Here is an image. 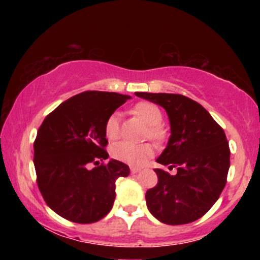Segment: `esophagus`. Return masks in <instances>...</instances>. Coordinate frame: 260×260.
I'll return each mask as SVG.
<instances>
[{"mask_svg": "<svg viewBox=\"0 0 260 260\" xmlns=\"http://www.w3.org/2000/svg\"><path fill=\"white\" fill-rule=\"evenodd\" d=\"M130 172H131V174H137L138 172H140V169L134 168V167H133V168H130Z\"/></svg>", "mask_w": 260, "mask_h": 260, "instance_id": "1", "label": "esophagus"}]
</instances>
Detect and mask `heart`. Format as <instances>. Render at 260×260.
<instances>
[{"label": "heart", "mask_w": 260, "mask_h": 260, "mask_svg": "<svg viewBox=\"0 0 260 260\" xmlns=\"http://www.w3.org/2000/svg\"><path fill=\"white\" fill-rule=\"evenodd\" d=\"M134 112L148 124V136L154 141H161L165 131L159 126L162 122V112L158 106L149 102H142L134 108ZM105 135L109 140H116L119 136V113L113 112L105 123ZM111 154L118 161L133 167H142L154 156V148L150 144H133L120 142L112 148Z\"/></svg>", "instance_id": "b5f03b06"}]
</instances>
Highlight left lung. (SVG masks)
<instances>
[{
    "label": "left lung",
    "instance_id": "left-lung-1",
    "mask_svg": "<svg viewBox=\"0 0 260 260\" xmlns=\"http://www.w3.org/2000/svg\"><path fill=\"white\" fill-rule=\"evenodd\" d=\"M135 94L166 110L170 136L156 162L177 170L170 175L155 169L158 182L145 193L149 212L167 225L200 219L215 204L226 184L230 148L222 127L204 106L184 95Z\"/></svg>",
    "mask_w": 260,
    "mask_h": 260
}]
</instances>
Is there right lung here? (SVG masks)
Instances as JSON below:
<instances>
[{"instance_id": "1", "label": "right lung", "mask_w": 260, "mask_h": 260, "mask_svg": "<svg viewBox=\"0 0 260 260\" xmlns=\"http://www.w3.org/2000/svg\"><path fill=\"white\" fill-rule=\"evenodd\" d=\"M130 95L87 91L67 99L46 117L34 142L38 186L56 214L77 223H91L111 211L116 180L129 166L109 157L105 123Z\"/></svg>"}]
</instances>
